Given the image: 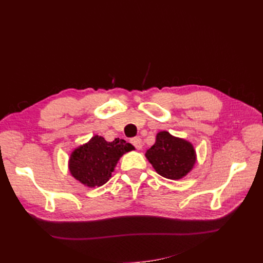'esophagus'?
Returning <instances> with one entry per match:
<instances>
[{
  "instance_id": "1",
  "label": "esophagus",
  "mask_w": 263,
  "mask_h": 263,
  "mask_svg": "<svg viewBox=\"0 0 263 263\" xmlns=\"http://www.w3.org/2000/svg\"><path fill=\"white\" fill-rule=\"evenodd\" d=\"M131 143L133 144V146H135V148L136 149H138V150H140L141 148H142V140L139 137H136V138H132L131 139Z\"/></svg>"
}]
</instances>
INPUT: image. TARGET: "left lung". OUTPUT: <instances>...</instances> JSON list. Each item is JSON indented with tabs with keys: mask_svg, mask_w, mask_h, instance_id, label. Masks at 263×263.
I'll return each instance as SVG.
<instances>
[{
	"mask_svg": "<svg viewBox=\"0 0 263 263\" xmlns=\"http://www.w3.org/2000/svg\"><path fill=\"white\" fill-rule=\"evenodd\" d=\"M146 157L155 171L170 180H180L191 172L195 164V150L189 141L173 137L167 131L157 133L154 146Z\"/></svg>",
	"mask_w": 263,
	"mask_h": 263,
	"instance_id": "left-lung-1",
	"label": "left lung"
}]
</instances>
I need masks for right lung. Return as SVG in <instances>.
Wrapping results in <instances>:
<instances>
[{"instance_id": "1", "label": "right lung", "mask_w": 263, "mask_h": 263, "mask_svg": "<svg viewBox=\"0 0 263 263\" xmlns=\"http://www.w3.org/2000/svg\"><path fill=\"white\" fill-rule=\"evenodd\" d=\"M135 149L131 143L116 138L107 142L95 136L87 143L72 152L69 170L76 180L89 187L102 186L111 177L117 161L125 153Z\"/></svg>"}]
</instances>
